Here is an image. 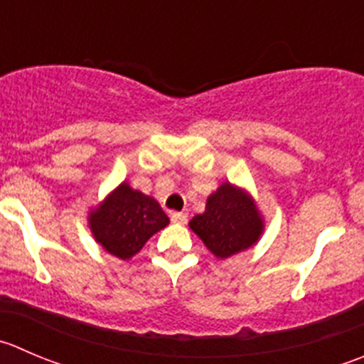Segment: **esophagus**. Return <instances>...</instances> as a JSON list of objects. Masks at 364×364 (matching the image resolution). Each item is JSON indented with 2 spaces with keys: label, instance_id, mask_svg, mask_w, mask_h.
Instances as JSON below:
<instances>
[{
  "label": "esophagus",
  "instance_id": "1",
  "mask_svg": "<svg viewBox=\"0 0 364 364\" xmlns=\"http://www.w3.org/2000/svg\"><path fill=\"white\" fill-rule=\"evenodd\" d=\"M171 220L174 222V224H186V220H188V215L183 213V211H172Z\"/></svg>",
  "mask_w": 364,
  "mask_h": 364
}]
</instances>
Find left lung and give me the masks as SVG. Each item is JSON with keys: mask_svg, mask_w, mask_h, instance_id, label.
Returning <instances> with one entry per match:
<instances>
[{"mask_svg": "<svg viewBox=\"0 0 364 364\" xmlns=\"http://www.w3.org/2000/svg\"><path fill=\"white\" fill-rule=\"evenodd\" d=\"M188 225L215 257L225 259L259 242L264 218L249 190L225 181L208 197L204 213Z\"/></svg>", "mask_w": 364, "mask_h": 364, "instance_id": "1", "label": "left lung"}]
</instances>
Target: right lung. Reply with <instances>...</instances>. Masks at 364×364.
Instances as JSON below:
<instances>
[{
    "mask_svg": "<svg viewBox=\"0 0 364 364\" xmlns=\"http://www.w3.org/2000/svg\"><path fill=\"white\" fill-rule=\"evenodd\" d=\"M87 220L94 240L121 259H132L154 232L168 225V217L158 200L135 190L128 181L90 208Z\"/></svg>",
    "mask_w": 364,
    "mask_h": 364,
    "instance_id": "right-lung-1",
    "label": "right lung"
}]
</instances>
